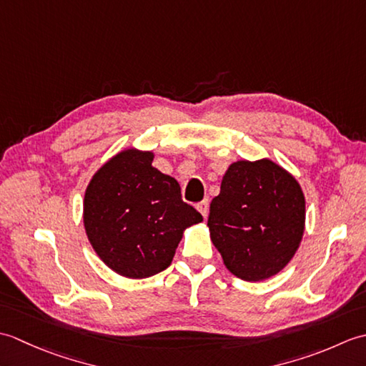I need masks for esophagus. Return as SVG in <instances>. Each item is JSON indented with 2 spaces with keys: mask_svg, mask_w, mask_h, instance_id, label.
<instances>
[{
  "mask_svg": "<svg viewBox=\"0 0 366 366\" xmlns=\"http://www.w3.org/2000/svg\"><path fill=\"white\" fill-rule=\"evenodd\" d=\"M197 209H198V212L206 219L207 214H209V203H207V199H206V201H201V203H198V204H197Z\"/></svg>",
  "mask_w": 366,
  "mask_h": 366,
  "instance_id": "obj_1",
  "label": "esophagus"
}]
</instances>
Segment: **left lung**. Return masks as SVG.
<instances>
[{
	"mask_svg": "<svg viewBox=\"0 0 366 366\" xmlns=\"http://www.w3.org/2000/svg\"><path fill=\"white\" fill-rule=\"evenodd\" d=\"M209 236L224 267L245 282L282 272L305 231V195L290 171L270 159L237 160L211 203Z\"/></svg>",
	"mask_w": 366,
	"mask_h": 366,
	"instance_id": "1",
	"label": "left lung"
}]
</instances>
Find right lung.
<instances>
[{
	"label": "right lung",
	"mask_w": 366,
	"mask_h": 366,
	"mask_svg": "<svg viewBox=\"0 0 366 366\" xmlns=\"http://www.w3.org/2000/svg\"><path fill=\"white\" fill-rule=\"evenodd\" d=\"M154 152L127 147L91 177L83 199V224L96 254L132 280L165 270L184 231L203 217L181 198L174 177L152 167Z\"/></svg>",
	"instance_id": "obj_1"
}]
</instances>
